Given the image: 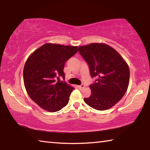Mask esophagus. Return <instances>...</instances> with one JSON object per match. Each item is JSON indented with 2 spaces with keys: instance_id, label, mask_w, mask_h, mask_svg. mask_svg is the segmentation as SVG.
I'll use <instances>...</instances> for the list:
<instances>
[{
  "instance_id": "1",
  "label": "esophagus",
  "mask_w": 150,
  "mask_h": 150,
  "mask_svg": "<svg viewBox=\"0 0 150 150\" xmlns=\"http://www.w3.org/2000/svg\"><path fill=\"white\" fill-rule=\"evenodd\" d=\"M85 87V85H79L78 86L79 88H80V89H81V88H83Z\"/></svg>"
}]
</instances>
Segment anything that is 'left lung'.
<instances>
[{"mask_svg":"<svg viewBox=\"0 0 150 150\" xmlns=\"http://www.w3.org/2000/svg\"><path fill=\"white\" fill-rule=\"evenodd\" d=\"M79 52L88 63L91 77L98 78L89 86L91 95L84 98L85 103L98 110L112 107L128 89L130 69L127 63L114 48L102 43L79 46Z\"/></svg>","mask_w":150,"mask_h":150,"instance_id":"1","label":"left lung"}]
</instances>
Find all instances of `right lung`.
<instances>
[{
    "instance_id": "right-lung-1",
    "label": "right lung",
    "mask_w": 150,
    "mask_h": 150,
    "mask_svg": "<svg viewBox=\"0 0 150 150\" xmlns=\"http://www.w3.org/2000/svg\"><path fill=\"white\" fill-rule=\"evenodd\" d=\"M77 46L47 43L30 55L24 65V83L31 99L42 108L57 112L67 105L74 88L59 79L65 78V62Z\"/></svg>"
}]
</instances>
